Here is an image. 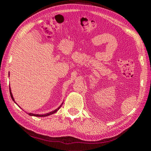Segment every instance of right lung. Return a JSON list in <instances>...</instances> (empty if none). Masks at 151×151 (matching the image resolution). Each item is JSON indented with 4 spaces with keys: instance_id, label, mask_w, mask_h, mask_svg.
<instances>
[{
    "instance_id": "right-lung-1",
    "label": "right lung",
    "mask_w": 151,
    "mask_h": 151,
    "mask_svg": "<svg viewBox=\"0 0 151 151\" xmlns=\"http://www.w3.org/2000/svg\"><path fill=\"white\" fill-rule=\"evenodd\" d=\"M9 90H10V94H11V98H12V101H14V98H13V96H12V93H11V88H9ZM62 104H61V105H60L59 107H58V109L55 110V111H52V112H49V113H47V114H37L29 113V115H30V116H48V115H50V114H53V113H55V112H57V111H58V110L60 108L61 106H62Z\"/></svg>"
}]
</instances>
